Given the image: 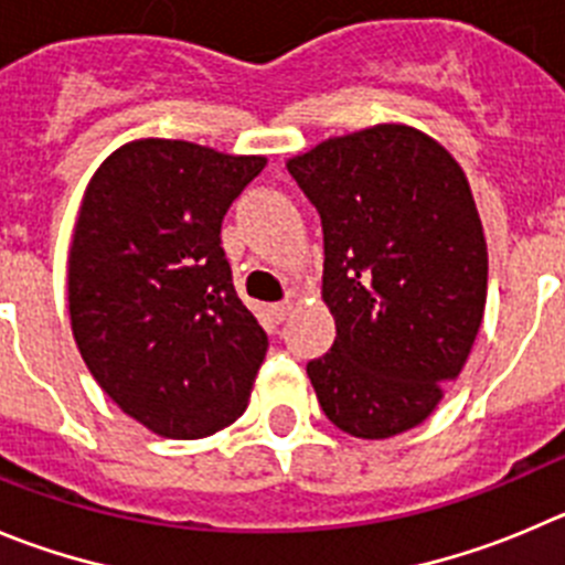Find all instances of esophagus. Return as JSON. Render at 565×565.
<instances>
[{"mask_svg": "<svg viewBox=\"0 0 565 565\" xmlns=\"http://www.w3.org/2000/svg\"><path fill=\"white\" fill-rule=\"evenodd\" d=\"M289 312H292V300H281V303H276V307H273L276 320H287Z\"/></svg>", "mask_w": 565, "mask_h": 565, "instance_id": "obj_1", "label": "esophagus"}]
</instances>
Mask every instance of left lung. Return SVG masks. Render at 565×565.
Returning a JSON list of instances; mask_svg holds the SVG:
<instances>
[{
	"instance_id": "obj_1",
	"label": "left lung",
	"mask_w": 565,
	"mask_h": 565,
	"mask_svg": "<svg viewBox=\"0 0 565 565\" xmlns=\"http://www.w3.org/2000/svg\"><path fill=\"white\" fill-rule=\"evenodd\" d=\"M323 223L331 351L307 365L337 429L384 440L424 424L466 365L488 245L466 170L437 139L382 122L287 161Z\"/></svg>"
}]
</instances>
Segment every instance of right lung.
<instances>
[{
	"instance_id": "obj_1",
	"label": "right lung",
	"mask_w": 565,
	"mask_h": 565,
	"mask_svg": "<svg viewBox=\"0 0 565 565\" xmlns=\"http://www.w3.org/2000/svg\"><path fill=\"white\" fill-rule=\"evenodd\" d=\"M267 167L183 139L110 152L83 192L68 247V320L110 402L172 440H198L247 407L267 334L225 258V211Z\"/></svg>"
}]
</instances>
